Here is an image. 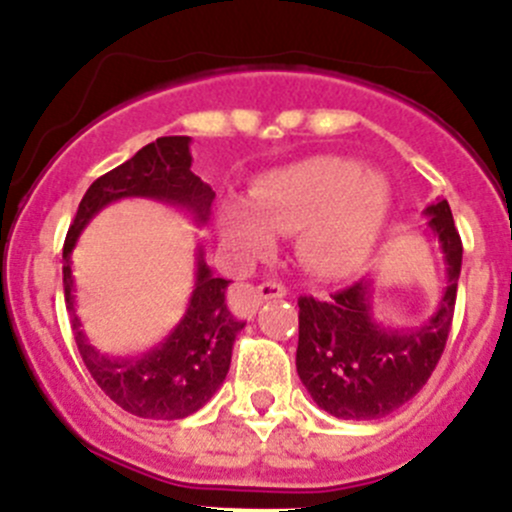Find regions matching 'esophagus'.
I'll use <instances>...</instances> for the list:
<instances>
[{"label": "esophagus", "instance_id": "34e87169", "mask_svg": "<svg viewBox=\"0 0 512 512\" xmlns=\"http://www.w3.org/2000/svg\"><path fill=\"white\" fill-rule=\"evenodd\" d=\"M282 297H287L285 285H280V282H262V285L252 289V297L240 304V312L245 314V317H250L262 302H267V299H282Z\"/></svg>", "mask_w": 512, "mask_h": 512}]
</instances>
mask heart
<instances>
[{"mask_svg": "<svg viewBox=\"0 0 512 512\" xmlns=\"http://www.w3.org/2000/svg\"><path fill=\"white\" fill-rule=\"evenodd\" d=\"M394 188L384 170L344 156H309L260 175L247 200L218 210V235L235 265L270 255L277 232H297L294 250L319 280L364 270L389 225Z\"/></svg>", "mask_w": 512, "mask_h": 512, "instance_id": "b5f03b06", "label": "heart"}]
</instances>
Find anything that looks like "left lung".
<instances>
[{"label": "left lung", "mask_w": 512, "mask_h": 512, "mask_svg": "<svg viewBox=\"0 0 512 512\" xmlns=\"http://www.w3.org/2000/svg\"><path fill=\"white\" fill-rule=\"evenodd\" d=\"M441 247L446 287L426 322L394 327L376 317L374 285L361 280L329 302L299 297L297 374L319 409L344 421H374L411 401L446 347L463 245L446 200L423 210Z\"/></svg>", "instance_id": "1"}]
</instances>
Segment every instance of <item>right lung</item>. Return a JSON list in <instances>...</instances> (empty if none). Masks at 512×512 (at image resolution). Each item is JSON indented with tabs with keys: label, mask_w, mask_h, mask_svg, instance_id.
<instances>
[{
	"label": "right lung",
	"mask_w": 512,
	"mask_h": 512,
	"mask_svg": "<svg viewBox=\"0 0 512 512\" xmlns=\"http://www.w3.org/2000/svg\"><path fill=\"white\" fill-rule=\"evenodd\" d=\"M188 136H163L148 143L131 160L96 178L81 198L74 223L64 242V297L71 314L76 347L86 369L103 394L123 411L141 418L178 421L203 409L223 386L232 359V344L245 322H237L225 304L227 280L215 277L203 260V247L195 255V285L180 322L153 349L138 356H111L98 352L81 329L76 314L74 252L84 227L106 205L123 198H148L173 205L195 225H205L215 193L190 170Z\"/></svg>",
	"instance_id": "right-lung-1"
}]
</instances>
